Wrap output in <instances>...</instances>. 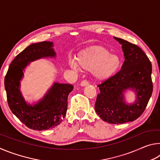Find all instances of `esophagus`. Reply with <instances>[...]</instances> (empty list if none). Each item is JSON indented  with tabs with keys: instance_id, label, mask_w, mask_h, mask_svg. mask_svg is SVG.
I'll return each mask as SVG.
<instances>
[{
	"instance_id": "1",
	"label": "esophagus",
	"mask_w": 160,
	"mask_h": 160,
	"mask_svg": "<svg viewBox=\"0 0 160 160\" xmlns=\"http://www.w3.org/2000/svg\"><path fill=\"white\" fill-rule=\"evenodd\" d=\"M88 85H89V82L87 80H82V82H80V85L82 87H85V86H87Z\"/></svg>"
}]
</instances>
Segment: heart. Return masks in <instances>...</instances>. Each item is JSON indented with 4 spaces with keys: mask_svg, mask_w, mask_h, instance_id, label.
<instances>
[{
    "mask_svg": "<svg viewBox=\"0 0 160 160\" xmlns=\"http://www.w3.org/2000/svg\"><path fill=\"white\" fill-rule=\"evenodd\" d=\"M77 62L70 59L68 63L72 69H82L92 72L94 79L102 80L112 77L121 66V58L116 54L102 47H90L78 54Z\"/></svg>",
    "mask_w": 160,
    "mask_h": 160,
    "instance_id": "obj_1",
    "label": "heart"
}]
</instances>
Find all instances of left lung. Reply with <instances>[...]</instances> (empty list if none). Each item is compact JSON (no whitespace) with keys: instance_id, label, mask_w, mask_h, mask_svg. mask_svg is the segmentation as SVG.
Instances as JSON below:
<instances>
[{"instance_id":"1","label":"left lung","mask_w":160,"mask_h":160,"mask_svg":"<svg viewBox=\"0 0 160 160\" xmlns=\"http://www.w3.org/2000/svg\"><path fill=\"white\" fill-rule=\"evenodd\" d=\"M122 46L124 61L117 73L98 85L95 111L103 121L113 124L136 120L147 107L152 92V64L148 56L137 45L114 37ZM131 89L136 100L129 104L125 92Z\"/></svg>"}]
</instances>
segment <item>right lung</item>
I'll return each instance as SVG.
<instances>
[{"label": "right lung", "mask_w": 160, "mask_h": 160, "mask_svg": "<svg viewBox=\"0 0 160 160\" xmlns=\"http://www.w3.org/2000/svg\"><path fill=\"white\" fill-rule=\"evenodd\" d=\"M56 56L53 42L32 44L11 62L5 77V89L10 110L31 129L43 131L53 128L61 123L66 114L68 97L73 90L72 85L54 82L45 95L34 104L27 102L20 91V80L29 63Z\"/></svg>", "instance_id": "right-lung-1"}]
</instances>
